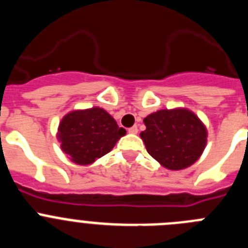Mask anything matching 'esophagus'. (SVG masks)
Returning a JSON list of instances; mask_svg holds the SVG:
<instances>
[{
    "mask_svg": "<svg viewBox=\"0 0 248 248\" xmlns=\"http://www.w3.org/2000/svg\"><path fill=\"white\" fill-rule=\"evenodd\" d=\"M128 131L130 133V134H137L138 133V126L134 125V126H131V128L128 129Z\"/></svg>",
    "mask_w": 248,
    "mask_h": 248,
    "instance_id": "1",
    "label": "esophagus"
}]
</instances>
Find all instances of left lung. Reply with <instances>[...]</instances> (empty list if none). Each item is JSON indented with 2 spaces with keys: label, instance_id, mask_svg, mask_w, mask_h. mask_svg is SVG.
I'll return each instance as SVG.
<instances>
[{
  "label": "left lung",
  "instance_id": "left-lung-1",
  "mask_svg": "<svg viewBox=\"0 0 248 248\" xmlns=\"http://www.w3.org/2000/svg\"><path fill=\"white\" fill-rule=\"evenodd\" d=\"M141 131L149 154L170 170H181L200 157L206 145V129L186 109L159 110L144 119Z\"/></svg>",
  "mask_w": 248,
  "mask_h": 248
}]
</instances>
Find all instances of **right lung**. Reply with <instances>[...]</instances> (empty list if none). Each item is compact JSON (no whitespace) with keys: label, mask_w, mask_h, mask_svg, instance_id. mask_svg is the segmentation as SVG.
<instances>
[{"label":"right lung","mask_w":248,"mask_h":248,"mask_svg":"<svg viewBox=\"0 0 248 248\" xmlns=\"http://www.w3.org/2000/svg\"><path fill=\"white\" fill-rule=\"evenodd\" d=\"M123 135L125 129L119 128L102 108L72 111L63 118L58 129L62 150L79 165H88L108 154Z\"/></svg>","instance_id":"add662e5"}]
</instances>
